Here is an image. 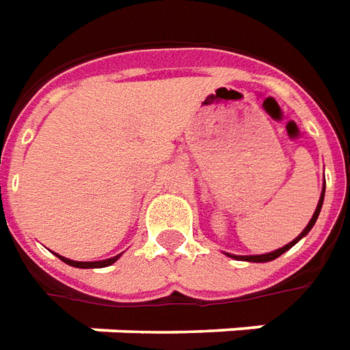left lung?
<instances>
[{
    "mask_svg": "<svg viewBox=\"0 0 350 350\" xmlns=\"http://www.w3.org/2000/svg\"><path fill=\"white\" fill-rule=\"evenodd\" d=\"M324 193H325V185L324 189H322V195H320V201H318V206H316L314 215H312V218H310V222H308V226H306L305 230L301 232V235L299 237H295L291 243H287L285 247H282V249H278V251H274V253H268V255H255V256H235V255H230L234 256V258H237V260H249V262H268V260H274V258H278L280 255H284L285 251H289L291 247H293L301 237H305L310 230H312V226L316 224V218H318V215H320V208H322V203H324Z\"/></svg>",
    "mask_w": 350,
    "mask_h": 350,
    "instance_id": "1",
    "label": "left lung"
}]
</instances>
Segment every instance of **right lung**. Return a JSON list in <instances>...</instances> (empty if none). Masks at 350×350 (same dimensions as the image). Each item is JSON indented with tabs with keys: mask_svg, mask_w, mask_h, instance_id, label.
<instances>
[{
	"mask_svg": "<svg viewBox=\"0 0 350 350\" xmlns=\"http://www.w3.org/2000/svg\"><path fill=\"white\" fill-rule=\"evenodd\" d=\"M120 255L113 256V258H107V260H97V262H76V260H68V258H65V256H59L63 262H66V265L75 266V268H105V266H111L113 262H116V258H118Z\"/></svg>",
	"mask_w": 350,
	"mask_h": 350,
	"instance_id": "obj_1",
	"label": "right lung"
}]
</instances>
